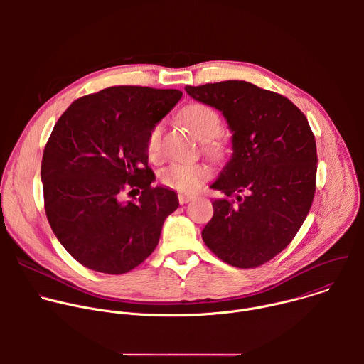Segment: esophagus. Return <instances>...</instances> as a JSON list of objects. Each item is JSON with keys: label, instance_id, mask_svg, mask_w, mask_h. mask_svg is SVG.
<instances>
[{"label": "esophagus", "instance_id": "1", "mask_svg": "<svg viewBox=\"0 0 364 364\" xmlns=\"http://www.w3.org/2000/svg\"><path fill=\"white\" fill-rule=\"evenodd\" d=\"M191 200H193V196H191V194H183V193L178 194V203H180V204H186V203H188V201H191Z\"/></svg>", "mask_w": 364, "mask_h": 364}]
</instances>
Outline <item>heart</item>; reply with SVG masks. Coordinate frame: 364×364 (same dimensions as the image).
I'll return each instance as SVG.
<instances>
[{
  "label": "heart",
  "mask_w": 364,
  "mask_h": 364,
  "mask_svg": "<svg viewBox=\"0 0 364 364\" xmlns=\"http://www.w3.org/2000/svg\"><path fill=\"white\" fill-rule=\"evenodd\" d=\"M181 119L196 138L207 141V151L213 155L219 154V145L210 141L222 131V119L215 109L201 105V103H194L183 111ZM163 132L164 124L157 122L152 125L146 135L145 146L149 159L152 160H157L161 154ZM159 177L161 184L168 188L181 193H191L209 177V170L200 163H171L160 171Z\"/></svg>",
  "instance_id": "1"
}]
</instances>
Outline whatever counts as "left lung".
Returning a JSON list of instances; mask_svg holds the SVG:
<instances>
[{
	"instance_id": "obj_1",
	"label": "left lung",
	"mask_w": 364,
	"mask_h": 364,
	"mask_svg": "<svg viewBox=\"0 0 364 364\" xmlns=\"http://www.w3.org/2000/svg\"><path fill=\"white\" fill-rule=\"evenodd\" d=\"M186 92L219 109L233 132L232 157L210 186L226 197L213 201L201 237L232 267H261L291 243L313 204L316 136L288 97L249 82L186 86Z\"/></svg>"
}]
</instances>
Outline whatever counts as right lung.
<instances>
[{
  "label": "right lung",
  "mask_w": 364,
  "mask_h": 364,
  "mask_svg": "<svg viewBox=\"0 0 364 364\" xmlns=\"http://www.w3.org/2000/svg\"><path fill=\"white\" fill-rule=\"evenodd\" d=\"M181 96L177 89L107 87L76 99L51 131L41 160L46 216L83 267L127 274L157 247L178 197L152 187L145 142ZM135 188L140 197L122 202Z\"/></svg>",
  "instance_id": "add662e5"
}]
</instances>
